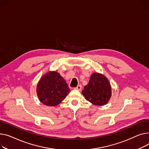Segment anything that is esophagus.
I'll list each match as a JSON object with an SVG mask.
<instances>
[{"label": "esophagus", "instance_id": "esophagus-1", "mask_svg": "<svg viewBox=\"0 0 149 149\" xmlns=\"http://www.w3.org/2000/svg\"><path fill=\"white\" fill-rule=\"evenodd\" d=\"M75 90H79V91H81V89H82V86L81 85H77L76 88H74Z\"/></svg>", "mask_w": 149, "mask_h": 149}]
</instances>
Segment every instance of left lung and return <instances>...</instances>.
Here are the masks:
<instances>
[{"label":"left lung","mask_w":149,"mask_h":149,"mask_svg":"<svg viewBox=\"0 0 149 149\" xmlns=\"http://www.w3.org/2000/svg\"><path fill=\"white\" fill-rule=\"evenodd\" d=\"M82 93L86 100L94 105L103 106L107 104L111 97V86L106 76L93 73Z\"/></svg>","instance_id":"left-lung-1"}]
</instances>
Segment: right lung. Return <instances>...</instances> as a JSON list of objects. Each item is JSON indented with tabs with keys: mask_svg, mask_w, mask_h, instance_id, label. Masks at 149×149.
<instances>
[{
	"mask_svg": "<svg viewBox=\"0 0 149 149\" xmlns=\"http://www.w3.org/2000/svg\"><path fill=\"white\" fill-rule=\"evenodd\" d=\"M70 90L64 79L56 71L44 74L37 86L39 100L49 107L58 105L69 94Z\"/></svg>",
	"mask_w": 149,
	"mask_h": 149,
	"instance_id": "obj_1",
	"label": "right lung"
}]
</instances>
